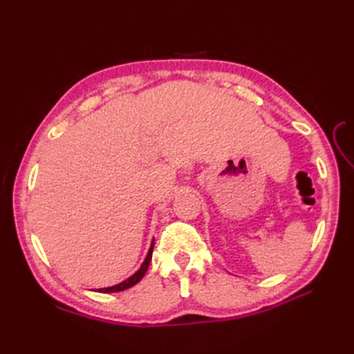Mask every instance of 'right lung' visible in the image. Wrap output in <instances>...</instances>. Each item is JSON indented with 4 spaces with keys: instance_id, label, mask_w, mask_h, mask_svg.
I'll use <instances>...</instances> for the list:
<instances>
[{
    "instance_id": "right-lung-1",
    "label": "right lung",
    "mask_w": 354,
    "mask_h": 354,
    "mask_svg": "<svg viewBox=\"0 0 354 354\" xmlns=\"http://www.w3.org/2000/svg\"><path fill=\"white\" fill-rule=\"evenodd\" d=\"M152 252H153V242H152V245H150L149 252H147V255H146V259H145V261H142V265H141V268L137 270V272H135L132 277H129V278H127V280L122 281L120 284L111 286V288H103V289H99L97 292L109 293V292H120V290H126V289L132 288V286L137 284V283L141 280V278L145 277L146 270H147V268H149V265H150V260H152Z\"/></svg>"
}]
</instances>
